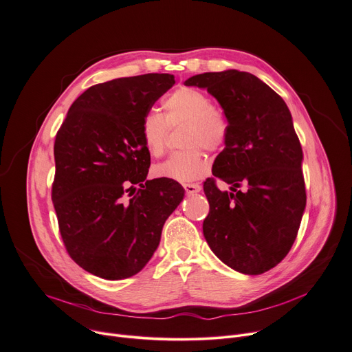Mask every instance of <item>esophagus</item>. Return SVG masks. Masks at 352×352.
I'll return each mask as SVG.
<instances>
[{
    "instance_id": "obj_1",
    "label": "esophagus",
    "mask_w": 352,
    "mask_h": 352,
    "mask_svg": "<svg viewBox=\"0 0 352 352\" xmlns=\"http://www.w3.org/2000/svg\"><path fill=\"white\" fill-rule=\"evenodd\" d=\"M182 186H184L185 192L188 195H194V194H198V192H201V190H202V186L199 184H184Z\"/></svg>"
}]
</instances>
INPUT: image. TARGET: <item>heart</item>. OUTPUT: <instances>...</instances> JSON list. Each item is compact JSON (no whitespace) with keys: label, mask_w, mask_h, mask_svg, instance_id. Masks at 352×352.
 I'll use <instances>...</instances> for the list:
<instances>
[{"label":"heart","mask_w":352,"mask_h":352,"mask_svg":"<svg viewBox=\"0 0 352 352\" xmlns=\"http://www.w3.org/2000/svg\"><path fill=\"white\" fill-rule=\"evenodd\" d=\"M166 113L148 111L140 123V135L146 150L162 155L166 147L168 126L188 122L184 146L188 148L173 153L164 162L154 166V174L177 182H190L209 171V160L201 146L209 151L225 147L229 138V122L220 108L204 91L181 87L164 101Z\"/></svg>","instance_id":"heart-1"}]
</instances>
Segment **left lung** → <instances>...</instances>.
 I'll return each mask as SVG.
<instances>
[{"instance_id":"1","label":"left lung","mask_w":352,"mask_h":352,"mask_svg":"<svg viewBox=\"0 0 352 352\" xmlns=\"http://www.w3.org/2000/svg\"><path fill=\"white\" fill-rule=\"evenodd\" d=\"M217 100L229 122L226 147L204 184L209 214L204 236L216 257L241 274L260 275L289 252L306 208L302 146L279 95L245 72L204 73L185 81ZM243 184L245 191L238 188Z\"/></svg>"}]
</instances>
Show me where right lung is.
I'll return each mask as SVG.
<instances>
[{"label": "right lung", "mask_w": 352, "mask_h": 352, "mask_svg": "<svg viewBox=\"0 0 352 352\" xmlns=\"http://www.w3.org/2000/svg\"><path fill=\"white\" fill-rule=\"evenodd\" d=\"M174 84L173 74L151 73L92 85L56 135L52 201L60 234L92 275L115 280L142 271L184 198L173 179H146L150 153L140 135L143 116Z\"/></svg>", "instance_id": "1"}]
</instances>
